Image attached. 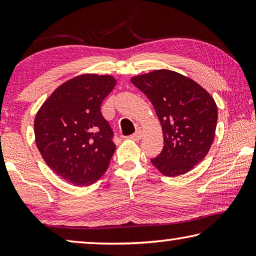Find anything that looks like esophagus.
I'll return each mask as SVG.
<instances>
[{
    "label": "esophagus",
    "mask_w": 256,
    "mask_h": 256,
    "mask_svg": "<svg viewBox=\"0 0 256 256\" xmlns=\"http://www.w3.org/2000/svg\"><path fill=\"white\" fill-rule=\"evenodd\" d=\"M142 134H144V133H142L141 130H140V128H138L136 131V133H133L132 136H130V138H131L133 141H140L141 138H142Z\"/></svg>",
    "instance_id": "1"
}]
</instances>
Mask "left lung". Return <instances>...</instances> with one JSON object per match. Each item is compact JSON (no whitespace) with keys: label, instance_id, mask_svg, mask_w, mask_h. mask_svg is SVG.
I'll use <instances>...</instances> for the list:
<instances>
[{"label":"left lung","instance_id":"8db88e82","mask_svg":"<svg viewBox=\"0 0 256 256\" xmlns=\"http://www.w3.org/2000/svg\"><path fill=\"white\" fill-rule=\"evenodd\" d=\"M131 82L149 98L162 128V151L151 162L168 177L193 170L214 142L218 120L214 99L190 78L164 68L134 76Z\"/></svg>","mask_w":256,"mask_h":256}]
</instances>
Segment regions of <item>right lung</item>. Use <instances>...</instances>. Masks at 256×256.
Segmentation results:
<instances>
[{
    "instance_id": "obj_1",
    "label": "right lung",
    "mask_w": 256,
    "mask_h": 256,
    "mask_svg": "<svg viewBox=\"0 0 256 256\" xmlns=\"http://www.w3.org/2000/svg\"><path fill=\"white\" fill-rule=\"evenodd\" d=\"M116 86L112 76L84 73L63 82L34 116V141L60 178L88 186L105 174L116 146L100 106Z\"/></svg>"
}]
</instances>
